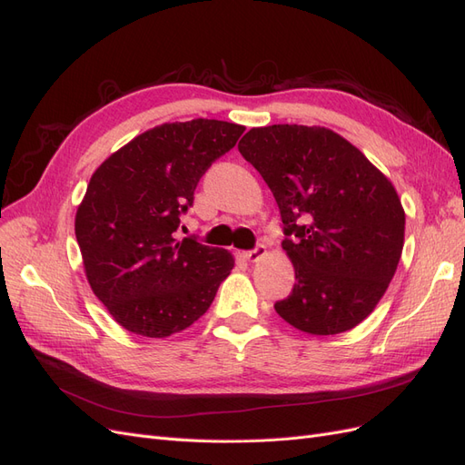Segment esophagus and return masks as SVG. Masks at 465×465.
I'll return each instance as SVG.
<instances>
[{"mask_svg": "<svg viewBox=\"0 0 465 465\" xmlns=\"http://www.w3.org/2000/svg\"><path fill=\"white\" fill-rule=\"evenodd\" d=\"M264 254H266V247L259 243L257 247L251 249V251H243V259L249 261V262H254V261H259L261 257H264Z\"/></svg>", "mask_w": 465, "mask_h": 465, "instance_id": "obj_1", "label": "esophagus"}]
</instances>
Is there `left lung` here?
Returning <instances> with one entry per match:
<instances>
[{"mask_svg": "<svg viewBox=\"0 0 465 465\" xmlns=\"http://www.w3.org/2000/svg\"><path fill=\"white\" fill-rule=\"evenodd\" d=\"M237 148L274 194L295 268L276 312L314 336L351 331L377 307L401 257L406 214L394 185L324 127H257Z\"/></svg>", "mask_w": 465, "mask_h": 465, "instance_id": "8db88e82", "label": "left lung"}]
</instances>
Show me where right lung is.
<instances>
[{
	"label": "right lung",
	"mask_w": 465,
	"mask_h": 465,
	"mask_svg": "<svg viewBox=\"0 0 465 465\" xmlns=\"http://www.w3.org/2000/svg\"><path fill=\"white\" fill-rule=\"evenodd\" d=\"M245 131L218 119L163 124L114 153L93 173L74 218L86 278L125 331L166 338L185 331L230 276L226 249L179 239V218L213 162Z\"/></svg>",
	"instance_id": "add662e5"
}]
</instances>
